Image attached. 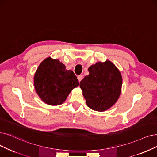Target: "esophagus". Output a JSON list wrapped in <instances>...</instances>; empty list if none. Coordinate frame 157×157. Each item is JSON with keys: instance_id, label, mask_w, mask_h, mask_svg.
I'll use <instances>...</instances> for the list:
<instances>
[{"instance_id": "34e87169", "label": "esophagus", "mask_w": 157, "mask_h": 157, "mask_svg": "<svg viewBox=\"0 0 157 157\" xmlns=\"http://www.w3.org/2000/svg\"><path fill=\"white\" fill-rule=\"evenodd\" d=\"M83 77H84V76H83V75H78V77H77V78H78V80L79 82H80V81L82 80V79L83 78Z\"/></svg>"}]
</instances>
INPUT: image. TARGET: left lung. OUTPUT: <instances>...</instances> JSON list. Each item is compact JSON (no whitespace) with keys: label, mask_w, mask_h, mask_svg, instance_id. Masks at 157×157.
I'll return each mask as SVG.
<instances>
[{"label":"left lung","mask_w":157,"mask_h":157,"mask_svg":"<svg viewBox=\"0 0 157 157\" xmlns=\"http://www.w3.org/2000/svg\"><path fill=\"white\" fill-rule=\"evenodd\" d=\"M88 71L90 74L80 82L86 104L96 111L108 110L117 102L121 95V73L109 60L91 65Z\"/></svg>","instance_id":"left-lung-1"}]
</instances>
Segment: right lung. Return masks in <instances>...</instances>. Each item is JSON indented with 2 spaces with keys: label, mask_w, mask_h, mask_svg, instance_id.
I'll list each match as a JSON object with an SVG mask.
<instances>
[{
  "label": "right lung",
  "mask_w": 157,
  "mask_h": 157,
  "mask_svg": "<svg viewBox=\"0 0 157 157\" xmlns=\"http://www.w3.org/2000/svg\"><path fill=\"white\" fill-rule=\"evenodd\" d=\"M79 85L71 70L58 59L50 57L44 60L34 75V87L42 101L50 105L63 104L69 94Z\"/></svg>",
  "instance_id": "1"
}]
</instances>
